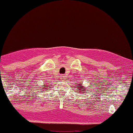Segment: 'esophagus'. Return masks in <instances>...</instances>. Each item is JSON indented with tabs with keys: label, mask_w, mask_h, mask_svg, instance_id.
Here are the masks:
<instances>
[{
	"label": "esophagus",
	"mask_w": 133,
	"mask_h": 133,
	"mask_svg": "<svg viewBox=\"0 0 133 133\" xmlns=\"http://www.w3.org/2000/svg\"><path fill=\"white\" fill-rule=\"evenodd\" d=\"M61 78H62V79H63V78H64V75H61Z\"/></svg>",
	"instance_id": "1"
}]
</instances>
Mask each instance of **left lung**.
<instances>
[{"mask_svg": "<svg viewBox=\"0 0 133 133\" xmlns=\"http://www.w3.org/2000/svg\"><path fill=\"white\" fill-rule=\"evenodd\" d=\"M78 88H79V89H76V90H78V91H80V92H81V89H84V87H83V86H82V84H80L79 85H78Z\"/></svg>", "mask_w": 133, "mask_h": 133, "instance_id": "1", "label": "left lung"}]
</instances>
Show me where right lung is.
Segmentation results:
<instances>
[{
    "instance_id": "1",
    "label": "right lung",
    "mask_w": 133,
    "mask_h": 133,
    "mask_svg": "<svg viewBox=\"0 0 133 133\" xmlns=\"http://www.w3.org/2000/svg\"><path fill=\"white\" fill-rule=\"evenodd\" d=\"M44 87H46V86L45 85V86H44Z\"/></svg>"
}]
</instances>
